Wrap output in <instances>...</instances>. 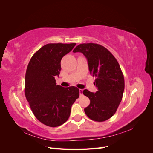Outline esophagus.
<instances>
[{"instance_id": "obj_1", "label": "esophagus", "mask_w": 153, "mask_h": 153, "mask_svg": "<svg viewBox=\"0 0 153 153\" xmlns=\"http://www.w3.org/2000/svg\"><path fill=\"white\" fill-rule=\"evenodd\" d=\"M79 92H80V95L82 96L83 95V89H79Z\"/></svg>"}]
</instances>
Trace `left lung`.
<instances>
[{
	"label": "left lung",
	"instance_id": "obj_1",
	"mask_svg": "<svg viewBox=\"0 0 153 153\" xmlns=\"http://www.w3.org/2000/svg\"><path fill=\"white\" fill-rule=\"evenodd\" d=\"M73 52H81L86 57L91 75L96 77L95 93L87 89L83 94L91 103L84 108L87 117L103 122L112 117L122 100L124 80L117 61L105 47L96 43L78 45Z\"/></svg>",
	"mask_w": 153,
	"mask_h": 153
}]
</instances>
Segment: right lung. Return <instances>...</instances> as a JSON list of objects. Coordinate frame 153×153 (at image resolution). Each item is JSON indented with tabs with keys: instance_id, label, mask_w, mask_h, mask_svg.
Wrapping results in <instances>:
<instances>
[{
	"instance_id": "obj_1",
	"label": "right lung",
	"mask_w": 153,
	"mask_h": 153,
	"mask_svg": "<svg viewBox=\"0 0 153 153\" xmlns=\"http://www.w3.org/2000/svg\"><path fill=\"white\" fill-rule=\"evenodd\" d=\"M76 43H49L33 55L27 68L25 94L35 117L50 127L61 126L68 119L79 89L63 87L55 83L61 61Z\"/></svg>"
}]
</instances>
